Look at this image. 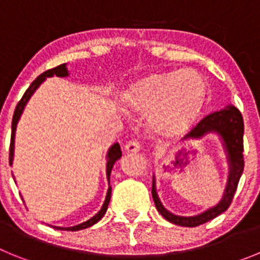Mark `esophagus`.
Here are the masks:
<instances>
[{"label": "esophagus", "instance_id": "34e87169", "mask_svg": "<svg viewBox=\"0 0 260 260\" xmlns=\"http://www.w3.org/2000/svg\"><path fill=\"white\" fill-rule=\"evenodd\" d=\"M125 150L127 151V152H132V153H135L138 152V151L141 150V143L138 141H130L126 143L125 146Z\"/></svg>", "mask_w": 260, "mask_h": 260}]
</instances>
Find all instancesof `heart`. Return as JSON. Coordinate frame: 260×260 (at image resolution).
I'll list each match as a JSON object with an SVG mask.
<instances>
[{
    "instance_id": "heart-1",
    "label": "heart",
    "mask_w": 260,
    "mask_h": 260,
    "mask_svg": "<svg viewBox=\"0 0 260 260\" xmlns=\"http://www.w3.org/2000/svg\"><path fill=\"white\" fill-rule=\"evenodd\" d=\"M206 93L203 77L190 69H181L144 78L130 89L127 100L134 109L151 112V125L157 132L173 134L194 122Z\"/></svg>"
}]
</instances>
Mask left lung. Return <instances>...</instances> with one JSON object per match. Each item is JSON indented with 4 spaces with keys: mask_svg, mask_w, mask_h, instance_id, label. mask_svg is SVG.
Returning a JSON list of instances; mask_svg holds the SVG:
<instances>
[{
    "mask_svg": "<svg viewBox=\"0 0 260 260\" xmlns=\"http://www.w3.org/2000/svg\"><path fill=\"white\" fill-rule=\"evenodd\" d=\"M208 133H216L221 138L224 148L226 151L229 162V177L228 183L225 187L222 199L219 204H216L215 207L210 210L204 211L203 213H199L197 216H177L171 213L168 210H165L164 206L161 204L160 199L156 192L155 178L152 181V198L155 202L156 210L161 213V216L169 222H173L176 225L181 226H198V225L204 224L215 219L216 216L221 215L222 212L228 210L233 201L234 192L237 190L238 182L242 176L243 167V118L240 110L233 105H229L225 109L213 112L208 114L204 118H202L191 132L186 135L183 139L187 138H202Z\"/></svg>",
    "mask_w": 260,
    "mask_h": 260,
    "instance_id": "1",
    "label": "left lung"
}]
</instances>
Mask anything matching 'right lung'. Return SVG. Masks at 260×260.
<instances>
[{
	"instance_id": "obj_1",
	"label": "right lung",
	"mask_w": 260,
	"mask_h": 260,
	"mask_svg": "<svg viewBox=\"0 0 260 260\" xmlns=\"http://www.w3.org/2000/svg\"><path fill=\"white\" fill-rule=\"evenodd\" d=\"M53 75H56V77H68L69 75V71L68 69H66V65L65 63H62V65L57 66V68H53L50 69V70H47L44 71L43 74L39 75L38 78H36L34 82L31 83V86L27 88V91L24 92V95H23V98L20 99L19 103L17 104V108H15V110H14V116H13V122H11V139H10V155H9V162H10V165L13 164V157H14V138H15V130H17V123L18 121H19L20 118V114L23 113V109H24V107H26L27 102L29 100V98L32 96V93L35 92L36 88H38L39 86H40L43 82L45 80V78L48 77H53ZM122 156V152H121V147H119L118 143H114L113 146L110 147L109 151H108V155H107V158H108V162H107V176H108V181H109V177H110V172H112V168H113L114 162L118 160L119 157ZM110 194H112V187H109L108 189V192H107V198H105V202L104 204H103L102 210L99 211L98 213H96L93 217H91L89 220H87V221L82 222V224L79 225H75V226H69V228H61V226H53V228L58 229V231H82V229H86V228H89V226H92L93 224H96V222L99 221V220L102 219L103 216L105 215V212H107L108 210V204H109L110 202Z\"/></svg>"
}]
</instances>
